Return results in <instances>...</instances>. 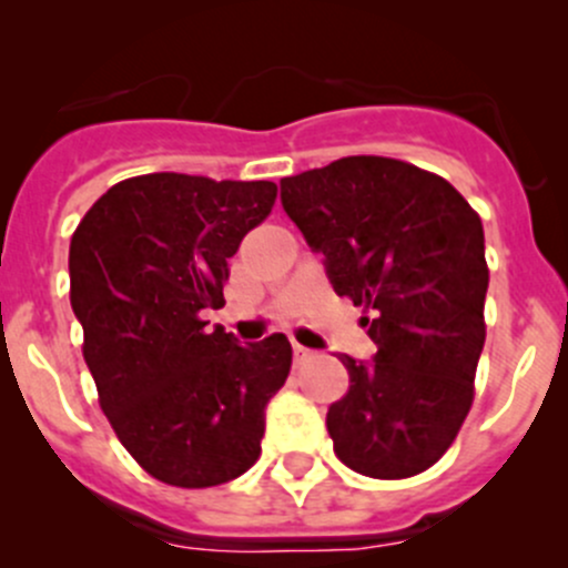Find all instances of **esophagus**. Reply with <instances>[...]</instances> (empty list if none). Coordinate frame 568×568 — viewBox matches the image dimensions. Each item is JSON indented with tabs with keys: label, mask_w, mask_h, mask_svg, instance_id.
Listing matches in <instances>:
<instances>
[{
	"label": "esophagus",
	"mask_w": 568,
	"mask_h": 568,
	"mask_svg": "<svg viewBox=\"0 0 568 568\" xmlns=\"http://www.w3.org/2000/svg\"><path fill=\"white\" fill-rule=\"evenodd\" d=\"M294 359H296V365L307 363V359H313V352H311V348L300 346V343H294Z\"/></svg>",
	"instance_id": "obj_1"
}]
</instances>
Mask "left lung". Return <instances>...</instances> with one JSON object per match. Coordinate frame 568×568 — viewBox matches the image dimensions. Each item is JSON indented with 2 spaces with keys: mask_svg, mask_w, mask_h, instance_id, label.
I'll return each mask as SVG.
<instances>
[{
  "mask_svg": "<svg viewBox=\"0 0 568 568\" xmlns=\"http://www.w3.org/2000/svg\"><path fill=\"white\" fill-rule=\"evenodd\" d=\"M280 189L376 343L374 363L341 357L348 393L326 412L337 459L382 480L426 473L475 398L489 288L478 211L443 175L387 156L337 159Z\"/></svg>",
  "mask_w": 568,
  "mask_h": 568,
  "instance_id": "8db88e82",
  "label": "left lung"
}]
</instances>
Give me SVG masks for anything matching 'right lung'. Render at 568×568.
Listing matches in <instances>:
<instances>
[{"instance_id": "right-lung-1", "label": "right lung", "mask_w": 568, "mask_h": 568, "mask_svg": "<svg viewBox=\"0 0 568 568\" xmlns=\"http://www.w3.org/2000/svg\"><path fill=\"white\" fill-rule=\"evenodd\" d=\"M274 200L272 181L136 175L101 194L71 236V307L99 404L162 484L220 486L261 456L263 409L291 371L288 337L239 346L200 313L225 305L227 257Z\"/></svg>"}]
</instances>
